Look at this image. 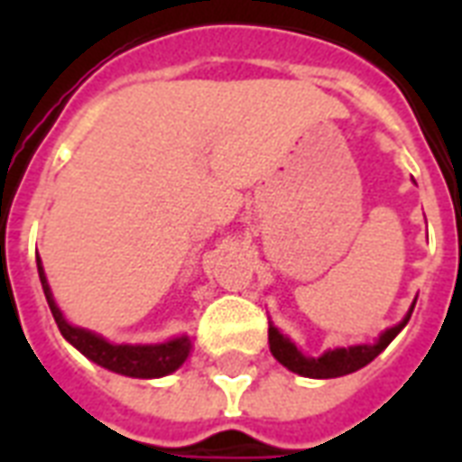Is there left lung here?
Listing matches in <instances>:
<instances>
[{"label": "left lung", "mask_w": 462, "mask_h": 462, "mask_svg": "<svg viewBox=\"0 0 462 462\" xmlns=\"http://www.w3.org/2000/svg\"><path fill=\"white\" fill-rule=\"evenodd\" d=\"M410 314H412V307H410L408 316H405L398 326L383 330L379 336V340L374 345L336 347V350L323 352L321 357H304L302 352L297 350V345L292 343L290 337L282 336L273 323H271V328H268V343H271L273 357L278 359L282 366H288L290 372L300 374V376H309V379H336V376H345V374L357 372V369L369 365L374 357H379L381 352L388 347V343L405 328V323L410 321Z\"/></svg>", "instance_id": "obj_1"}]
</instances>
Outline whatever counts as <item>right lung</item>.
I'll use <instances>...</instances> for the list:
<instances>
[{
    "mask_svg": "<svg viewBox=\"0 0 462 462\" xmlns=\"http://www.w3.org/2000/svg\"><path fill=\"white\" fill-rule=\"evenodd\" d=\"M38 273L40 282H42V290H45L47 304H50V311H52L54 321H57V328L69 343L74 345L76 350L86 355L90 362L105 366L115 374H122V376H134V379H160V376H167L172 374L174 369H180L184 365V359L189 357L191 352V340L189 336H180L167 340V343L158 345H115L107 343L103 336H97L93 330L79 328V326H71V323L64 319V314L60 311V307L54 304L52 290L47 285L45 271H42V261L38 259Z\"/></svg>",
    "mask_w": 462,
    "mask_h": 462,
    "instance_id": "obj_1",
    "label": "right lung"
}]
</instances>
